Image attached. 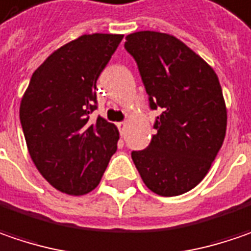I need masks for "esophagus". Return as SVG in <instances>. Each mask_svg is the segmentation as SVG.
Here are the masks:
<instances>
[{
	"label": "esophagus",
	"mask_w": 251,
	"mask_h": 251,
	"mask_svg": "<svg viewBox=\"0 0 251 251\" xmlns=\"http://www.w3.org/2000/svg\"><path fill=\"white\" fill-rule=\"evenodd\" d=\"M117 126H119L120 132L124 135V134H126V130H127V123H126V121H123V123H119Z\"/></svg>",
	"instance_id": "esophagus-1"
}]
</instances>
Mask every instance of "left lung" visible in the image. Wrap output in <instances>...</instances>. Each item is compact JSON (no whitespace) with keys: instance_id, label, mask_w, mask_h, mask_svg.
Instances as JSON below:
<instances>
[{"instance_id":"1","label":"left lung","mask_w":251,"mask_h":251,"mask_svg":"<svg viewBox=\"0 0 251 251\" xmlns=\"http://www.w3.org/2000/svg\"><path fill=\"white\" fill-rule=\"evenodd\" d=\"M151 108L159 107L151 144L131 158L147 188L182 195L202 181L226 135L227 110L213 68L174 35L140 31L126 38Z\"/></svg>"}]
</instances>
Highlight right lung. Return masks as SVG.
Instances as JSON below:
<instances>
[{
	"instance_id": "obj_1",
	"label": "right lung",
	"mask_w": 251,
	"mask_h": 251,
	"mask_svg": "<svg viewBox=\"0 0 251 251\" xmlns=\"http://www.w3.org/2000/svg\"><path fill=\"white\" fill-rule=\"evenodd\" d=\"M124 35L87 33L46 57L22 96L19 119L39 174L72 196L99 185L117 150L119 128L96 110V82Z\"/></svg>"
}]
</instances>
